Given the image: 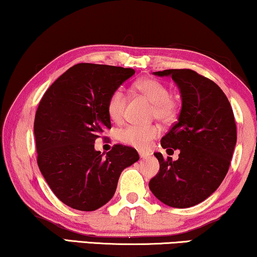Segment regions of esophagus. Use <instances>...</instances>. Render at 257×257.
Instances as JSON below:
<instances>
[{"instance_id": "esophagus-1", "label": "esophagus", "mask_w": 257, "mask_h": 257, "mask_svg": "<svg viewBox=\"0 0 257 257\" xmlns=\"http://www.w3.org/2000/svg\"><path fill=\"white\" fill-rule=\"evenodd\" d=\"M139 154H140V157L141 158H148L150 156V154L149 153H146V151H139Z\"/></svg>"}]
</instances>
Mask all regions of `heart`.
Returning <instances> with one entry per match:
<instances>
[{"mask_svg": "<svg viewBox=\"0 0 257 257\" xmlns=\"http://www.w3.org/2000/svg\"><path fill=\"white\" fill-rule=\"evenodd\" d=\"M136 89L150 102H153V115L163 123H169L177 114L176 101L170 96L169 88L156 79H143L136 84ZM127 96L122 88H116L110 93L107 101V113L114 121L123 117ZM160 135V128L156 124H129L118 132V139L122 142L141 150L149 149L153 141Z\"/></svg>", "mask_w": 257, "mask_h": 257, "instance_id": "b5f03b06", "label": "heart"}]
</instances>
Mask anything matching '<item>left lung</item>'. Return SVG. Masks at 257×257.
Here are the masks:
<instances>
[{"instance_id":"8db88e82","label":"left lung","mask_w":257,"mask_h":257,"mask_svg":"<svg viewBox=\"0 0 257 257\" xmlns=\"http://www.w3.org/2000/svg\"><path fill=\"white\" fill-rule=\"evenodd\" d=\"M171 75L182 96L178 121L162 137L168 155L179 150L178 160L155 153L160 172L149 182L158 200L177 208L204 201L220 186L228 172L236 144L233 109L222 89L196 71L164 70Z\"/></svg>"}]
</instances>
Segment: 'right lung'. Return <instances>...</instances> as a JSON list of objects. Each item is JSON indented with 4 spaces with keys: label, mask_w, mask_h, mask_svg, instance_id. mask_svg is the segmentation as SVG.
<instances>
[{
    "label": "right lung",
    "mask_w": 257,
    "mask_h": 257,
    "mask_svg": "<svg viewBox=\"0 0 257 257\" xmlns=\"http://www.w3.org/2000/svg\"><path fill=\"white\" fill-rule=\"evenodd\" d=\"M133 68L80 63L68 68L43 95L34 133L37 163L56 197L79 211H95L113 198L121 172L140 160L132 147L115 144L106 157L94 142L110 129V93Z\"/></svg>",
    "instance_id": "1"
}]
</instances>
